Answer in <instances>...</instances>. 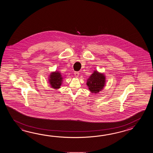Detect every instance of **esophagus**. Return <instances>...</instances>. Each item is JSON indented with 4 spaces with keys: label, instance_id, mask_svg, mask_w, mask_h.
<instances>
[{
    "label": "esophagus",
    "instance_id": "1",
    "mask_svg": "<svg viewBox=\"0 0 153 153\" xmlns=\"http://www.w3.org/2000/svg\"><path fill=\"white\" fill-rule=\"evenodd\" d=\"M74 75L75 76V77H78L79 76V73L78 72H74Z\"/></svg>",
    "mask_w": 153,
    "mask_h": 153
}]
</instances>
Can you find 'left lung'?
Listing matches in <instances>:
<instances>
[{"mask_svg":"<svg viewBox=\"0 0 153 153\" xmlns=\"http://www.w3.org/2000/svg\"><path fill=\"white\" fill-rule=\"evenodd\" d=\"M105 77L103 74L94 71L87 80L86 84L92 93L97 94L104 88Z\"/></svg>","mask_w":153,"mask_h":153,"instance_id":"1","label":"left lung"}]
</instances>
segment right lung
Segmentation results:
<instances>
[{
  "label": "right lung",
  "mask_w": 153,
  "mask_h": 153,
  "mask_svg": "<svg viewBox=\"0 0 153 153\" xmlns=\"http://www.w3.org/2000/svg\"><path fill=\"white\" fill-rule=\"evenodd\" d=\"M50 85L53 88H59L62 84V78L61 73L58 71L52 72L49 76Z\"/></svg>",
  "instance_id": "add662e5"
}]
</instances>
